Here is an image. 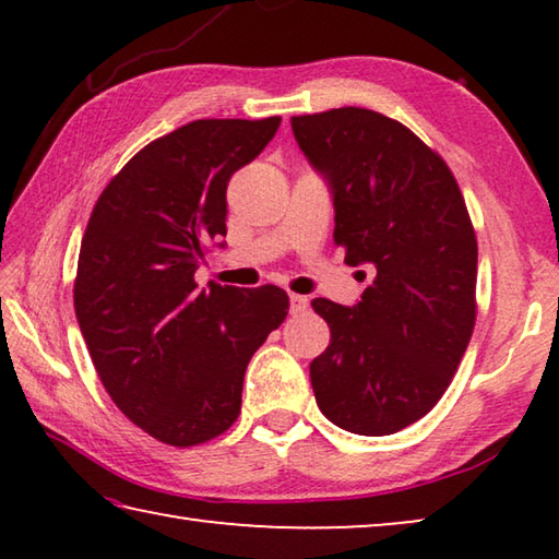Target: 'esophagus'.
<instances>
[{
    "label": "esophagus",
    "mask_w": 559,
    "mask_h": 559,
    "mask_svg": "<svg viewBox=\"0 0 559 559\" xmlns=\"http://www.w3.org/2000/svg\"><path fill=\"white\" fill-rule=\"evenodd\" d=\"M306 308H308V298L290 293V313L293 316H300V313H306Z\"/></svg>",
    "instance_id": "1"
}]
</instances>
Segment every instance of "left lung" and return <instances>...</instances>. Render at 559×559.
<instances>
[{
    "instance_id": "1",
    "label": "left lung",
    "mask_w": 559,
    "mask_h": 559,
    "mask_svg": "<svg viewBox=\"0 0 559 559\" xmlns=\"http://www.w3.org/2000/svg\"><path fill=\"white\" fill-rule=\"evenodd\" d=\"M290 128L333 192L345 263L374 271L353 308L313 300L330 328L310 362L316 402L340 429L386 437L433 409L466 353L476 231L449 165L402 122L347 106Z\"/></svg>"
}]
</instances>
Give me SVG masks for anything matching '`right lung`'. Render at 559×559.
<instances>
[{
	"label": "right lung",
	"mask_w": 559,
	"mask_h": 559,
	"mask_svg": "<svg viewBox=\"0 0 559 559\" xmlns=\"http://www.w3.org/2000/svg\"><path fill=\"white\" fill-rule=\"evenodd\" d=\"M281 118L194 120L145 145L103 189L81 241L73 306L103 386L169 447L219 437L251 355L288 316L278 286L197 288L226 236V185Z\"/></svg>",
	"instance_id": "obj_1"
}]
</instances>
